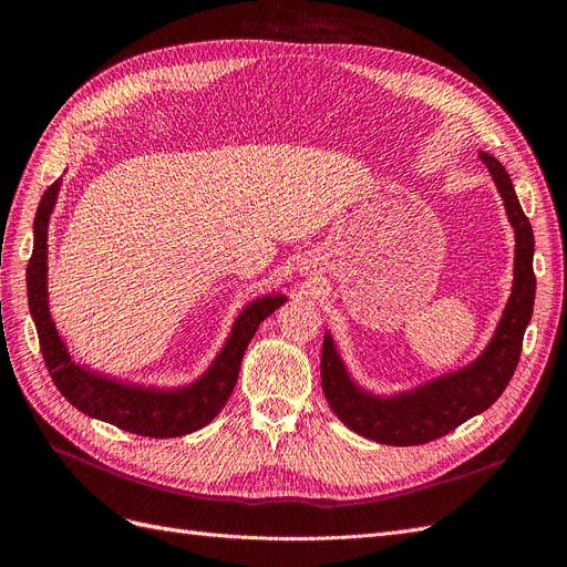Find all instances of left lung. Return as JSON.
I'll use <instances>...</instances> for the list:
<instances>
[{
  "label": "left lung",
  "instance_id": "left-lung-1",
  "mask_svg": "<svg viewBox=\"0 0 567 567\" xmlns=\"http://www.w3.org/2000/svg\"><path fill=\"white\" fill-rule=\"evenodd\" d=\"M489 169L505 214L515 229L513 291L496 323V331L478 359L468 365L434 377L411 391L374 395L349 374L333 336L326 331L321 344V389L338 419L365 439L385 445H421L453 432L473 415L489 409L519 363L524 331L533 317L535 238L524 216L511 174L489 154L481 152Z\"/></svg>",
  "mask_w": 567,
  "mask_h": 567
}]
</instances>
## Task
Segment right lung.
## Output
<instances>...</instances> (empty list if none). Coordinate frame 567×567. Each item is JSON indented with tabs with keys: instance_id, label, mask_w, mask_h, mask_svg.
Instances as JSON below:
<instances>
[{
	"instance_id": "obj_1",
	"label": "right lung",
	"mask_w": 567,
	"mask_h": 567,
	"mask_svg": "<svg viewBox=\"0 0 567 567\" xmlns=\"http://www.w3.org/2000/svg\"><path fill=\"white\" fill-rule=\"evenodd\" d=\"M62 188V178L45 190L34 218V250L27 264V301L37 323L45 368L54 385L78 411L118 430L140 436L172 439L190 434L212 423L229 400L248 342L259 323L276 312L287 296L280 291L259 296L238 312L231 333L202 377L186 385H144L128 379H112L99 370L80 365L59 336L48 301V225Z\"/></svg>"
}]
</instances>
